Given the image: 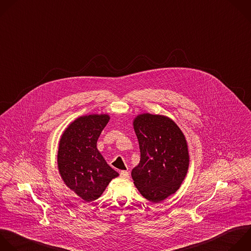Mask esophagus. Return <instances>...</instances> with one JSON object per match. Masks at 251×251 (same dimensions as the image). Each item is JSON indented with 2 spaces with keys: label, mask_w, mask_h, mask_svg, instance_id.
I'll return each mask as SVG.
<instances>
[{
  "label": "esophagus",
  "mask_w": 251,
  "mask_h": 251,
  "mask_svg": "<svg viewBox=\"0 0 251 251\" xmlns=\"http://www.w3.org/2000/svg\"><path fill=\"white\" fill-rule=\"evenodd\" d=\"M120 177H122V178H129V173L127 171H122L120 173Z\"/></svg>",
  "instance_id": "34e87169"
}]
</instances>
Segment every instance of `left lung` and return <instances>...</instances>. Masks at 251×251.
Masks as SVG:
<instances>
[{
    "mask_svg": "<svg viewBox=\"0 0 251 251\" xmlns=\"http://www.w3.org/2000/svg\"><path fill=\"white\" fill-rule=\"evenodd\" d=\"M141 152L131 176L140 193L158 203L174 194L188 171L189 154L179 127L162 115L141 114L134 120Z\"/></svg>",
    "mask_w": 251,
    "mask_h": 251,
    "instance_id": "1",
    "label": "left lung"
}]
</instances>
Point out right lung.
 Masks as SVG:
<instances>
[{
	"label": "right lung",
	"instance_id": "right-lung-1",
	"mask_svg": "<svg viewBox=\"0 0 251 251\" xmlns=\"http://www.w3.org/2000/svg\"><path fill=\"white\" fill-rule=\"evenodd\" d=\"M108 121L106 114L78 117L60 140V175L66 185L86 202L100 197L109 182L118 176L97 148L99 137Z\"/></svg>",
	"mask_w": 251,
	"mask_h": 251
}]
</instances>
